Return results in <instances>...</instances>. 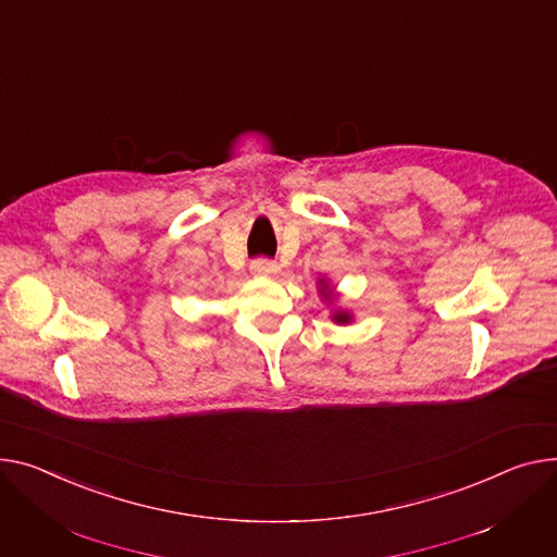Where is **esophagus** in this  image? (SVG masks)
Wrapping results in <instances>:
<instances>
[{
  "label": "esophagus",
  "mask_w": 557,
  "mask_h": 557,
  "mask_svg": "<svg viewBox=\"0 0 557 557\" xmlns=\"http://www.w3.org/2000/svg\"><path fill=\"white\" fill-rule=\"evenodd\" d=\"M250 271H252L255 275H264V277H269V275H275V273L280 271V267L273 262V259L259 257V259H252V262H250Z\"/></svg>",
  "instance_id": "obj_1"
}]
</instances>
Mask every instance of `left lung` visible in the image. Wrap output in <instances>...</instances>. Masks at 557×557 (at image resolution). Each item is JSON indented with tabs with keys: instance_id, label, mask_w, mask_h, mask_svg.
I'll use <instances>...</instances> for the list:
<instances>
[{
	"instance_id": "8db88e82",
	"label": "left lung",
	"mask_w": 557,
	"mask_h": 557,
	"mask_svg": "<svg viewBox=\"0 0 557 557\" xmlns=\"http://www.w3.org/2000/svg\"><path fill=\"white\" fill-rule=\"evenodd\" d=\"M320 293H322V298L324 300H333V290H331V286L324 282V280H320ZM331 320L333 322H338V324H347V322H351V313H347V311H343V309H338L336 313L331 315Z\"/></svg>"
}]
</instances>
